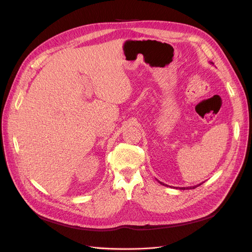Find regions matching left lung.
Here are the masks:
<instances>
[{"label": "left lung", "mask_w": 252, "mask_h": 252, "mask_svg": "<svg viewBox=\"0 0 252 252\" xmlns=\"http://www.w3.org/2000/svg\"><path fill=\"white\" fill-rule=\"evenodd\" d=\"M159 184H162V185H164V186H168V185H166V184H164V183H162V182H159V181H158ZM201 184H203V183H201ZM201 184H199V185H196V186H190V187H174V188H179V189H181V190H185V189H194L195 187H197V186H200Z\"/></svg>", "instance_id": "left-lung-1"}]
</instances>
